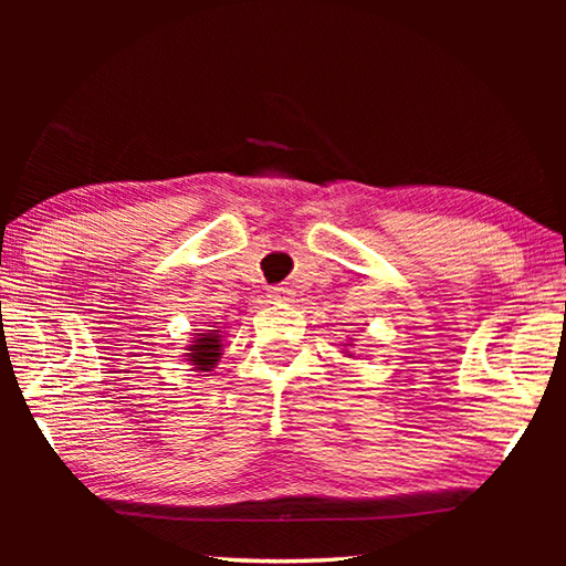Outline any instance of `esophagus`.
<instances>
[{"mask_svg":"<svg viewBox=\"0 0 566 566\" xmlns=\"http://www.w3.org/2000/svg\"><path fill=\"white\" fill-rule=\"evenodd\" d=\"M292 290H286V286H272L268 292V302L270 304H282V302H290Z\"/></svg>","mask_w":566,"mask_h":566,"instance_id":"34e87169","label":"esophagus"}]
</instances>
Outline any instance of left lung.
<instances>
[{
	"label": "left lung",
	"mask_w": 566,
	"mask_h": 566,
	"mask_svg": "<svg viewBox=\"0 0 566 566\" xmlns=\"http://www.w3.org/2000/svg\"><path fill=\"white\" fill-rule=\"evenodd\" d=\"M353 343H355V338H347L345 347H353ZM343 355H345V357H353V353H350V350H343Z\"/></svg>",
	"instance_id": "left-lung-1"
}]
</instances>
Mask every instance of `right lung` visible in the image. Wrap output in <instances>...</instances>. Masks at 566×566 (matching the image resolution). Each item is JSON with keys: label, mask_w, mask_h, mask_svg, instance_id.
Segmentation results:
<instances>
[{"label": "right lung", "mask_w": 566, "mask_h": 566, "mask_svg": "<svg viewBox=\"0 0 566 566\" xmlns=\"http://www.w3.org/2000/svg\"><path fill=\"white\" fill-rule=\"evenodd\" d=\"M221 355H223V331H216V326H211L209 331L191 333L189 343L185 345L182 357L195 371H213L216 365L221 363Z\"/></svg>", "instance_id": "add662e5"}]
</instances>
